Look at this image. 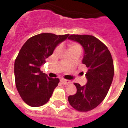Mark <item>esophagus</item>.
<instances>
[{"label":"esophagus","instance_id":"34e87169","mask_svg":"<svg viewBox=\"0 0 128 128\" xmlns=\"http://www.w3.org/2000/svg\"><path fill=\"white\" fill-rule=\"evenodd\" d=\"M61 82H62V84H64V85H68V84H70L71 82L69 81V80H61Z\"/></svg>","mask_w":128,"mask_h":128}]
</instances>
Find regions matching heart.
I'll list each match as a JSON object with an SVG mask.
<instances>
[{
  "label": "heart",
  "instance_id": "1",
  "mask_svg": "<svg viewBox=\"0 0 128 128\" xmlns=\"http://www.w3.org/2000/svg\"><path fill=\"white\" fill-rule=\"evenodd\" d=\"M58 48H56V50H58ZM69 49L70 51H81V46L80 44L76 42H71L69 44Z\"/></svg>",
  "mask_w": 128,
  "mask_h": 128
}]
</instances>
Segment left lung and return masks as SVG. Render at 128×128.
<instances>
[{"instance_id": "1", "label": "left lung", "mask_w": 128, "mask_h": 128, "mask_svg": "<svg viewBox=\"0 0 128 128\" xmlns=\"http://www.w3.org/2000/svg\"><path fill=\"white\" fill-rule=\"evenodd\" d=\"M68 39L80 43L84 48L82 63L88 68V82L81 86L74 83L77 92L68 96V102L78 112H88L96 108L107 95L114 74L113 59L105 44L92 35L72 34Z\"/></svg>"}]
</instances>
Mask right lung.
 Instances as JSON below:
<instances>
[{
	"mask_svg": "<svg viewBox=\"0 0 128 128\" xmlns=\"http://www.w3.org/2000/svg\"><path fill=\"white\" fill-rule=\"evenodd\" d=\"M69 34L42 33L31 37L21 48L14 62L16 87L23 101L32 107L45 104L60 82L40 70L46 58Z\"/></svg>",
	"mask_w": 128,
	"mask_h": 128,
	"instance_id": "add662e5",
	"label": "right lung"
}]
</instances>
